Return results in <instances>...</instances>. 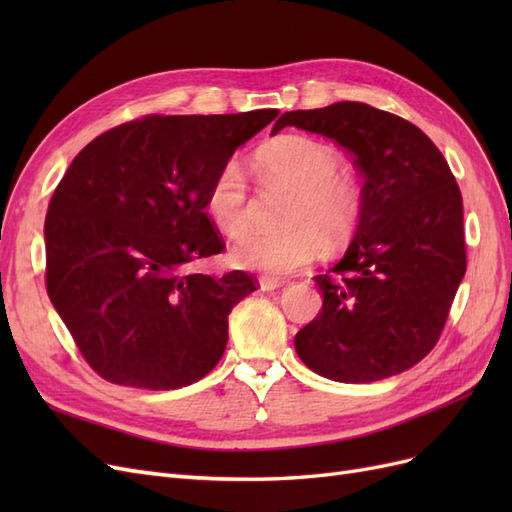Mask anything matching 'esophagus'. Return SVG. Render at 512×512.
I'll use <instances>...</instances> for the list:
<instances>
[{"label": "esophagus", "instance_id": "esophagus-1", "mask_svg": "<svg viewBox=\"0 0 512 512\" xmlns=\"http://www.w3.org/2000/svg\"><path fill=\"white\" fill-rule=\"evenodd\" d=\"M258 284H260V290H262V292H271V290H277V288H280L284 282H282V280H277V277L262 275L260 280H258Z\"/></svg>", "mask_w": 512, "mask_h": 512}]
</instances>
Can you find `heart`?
I'll return each mask as SVG.
<instances>
[{
  "label": "heart",
  "mask_w": 512,
  "mask_h": 512,
  "mask_svg": "<svg viewBox=\"0 0 512 512\" xmlns=\"http://www.w3.org/2000/svg\"><path fill=\"white\" fill-rule=\"evenodd\" d=\"M339 151L316 138L290 134L262 147L256 166L269 181L294 192L286 230H250L230 247V262L239 269L267 275H290L324 252V237L342 241L359 215V192L337 173ZM211 224L235 237L247 224V181L237 162H224L205 192Z\"/></svg>",
  "instance_id": "1"
}]
</instances>
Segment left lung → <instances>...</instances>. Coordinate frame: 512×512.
<instances>
[{
	"mask_svg": "<svg viewBox=\"0 0 512 512\" xmlns=\"http://www.w3.org/2000/svg\"><path fill=\"white\" fill-rule=\"evenodd\" d=\"M286 126L331 138L365 179L354 239L314 277L324 301L294 337L299 359L348 384L401 374L436 346L466 275L459 185L423 130L369 104L290 111L271 134Z\"/></svg>",
	"mask_w": 512,
	"mask_h": 512,
	"instance_id": "1",
	"label": "left lung"
}]
</instances>
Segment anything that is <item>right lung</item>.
I'll list each match as a JSON object with an SVG mask.
<instances>
[{
  "mask_svg": "<svg viewBox=\"0 0 512 512\" xmlns=\"http://www.w3.org/2000/svg\"><path fill=\"white\" fill-rule=\"evenodd\" d=\"M277 113L149 115L72 160L44 220L46 292L104 380L181 389L222 359L228 314L256 290L254 277L185 267L224 250L205 192Z\"/></svg>",
  "mask_w": 512,
  "mask_h": 512,
  "instance_id": "1",
  "label": "right lung"
}]
</instances>
